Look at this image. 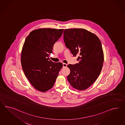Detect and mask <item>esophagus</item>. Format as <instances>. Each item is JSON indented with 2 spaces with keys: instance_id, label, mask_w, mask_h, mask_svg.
<instances>
[{
  "instance_id": "obj_1",
  "label": "esophagus",
  "mask_w": 125,
  "mask_h": 125,
  "mask_svg": "<svg viewBox=\"0 0 125 125\" xmlns=\"http://www.w3.org/2000/svg\"><path fill=\"white\" fill-rule=\"evenodd\" d=\"M62 65H63V67H66L67 66V64H66V63H63L62 64Z\"/></svg>"
}]
</instances>
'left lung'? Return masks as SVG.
Returning <instances> with one entry per match:
<instances>
[{
  "label": "left lung",
  "mask_w": 125,
  "mask_h": 125,
  "mask_svg": "<svg viewBox=\"0 0 125 125\" xmlns=\"http://www.w3.org/2000/svg\"><path fill=\"white\" fill-rule=\"evenodd\" d=\"M63 39L66 47L78 63L67 65L70 73L67 79L71 85L80 91L87 89L99 77L104 54L101 42L95 34L83 29H65Z\"/></svg>",
  "instance_id": "obj_1"
}]
</instances>
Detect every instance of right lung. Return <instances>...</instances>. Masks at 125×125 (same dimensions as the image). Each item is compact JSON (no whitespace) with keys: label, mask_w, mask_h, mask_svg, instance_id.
Segmentation results:
<instances>
[{"label":"right lung","mask_w":125,"mask_h":125,"mask_svg":"<svg viewBox=\"0 0 125 125\" xmlns=\"http://www.w3.org/2000/svg\"><path fill=\"white\" fill-rule=\"evenodd\" d=\"M63 30L44 28L33 30L23 45L21 56L22 70L32 86L40 92L51 89L62 67L61 62H52L49 56Z\"/></svg>","instance_id":"right-lung-1"}]
</instances>
